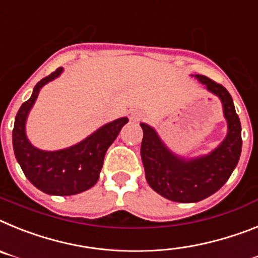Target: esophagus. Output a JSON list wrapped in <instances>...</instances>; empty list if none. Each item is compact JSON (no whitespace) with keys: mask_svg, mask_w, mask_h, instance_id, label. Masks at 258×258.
<instances>
[{"mask_svg":"<svg viewBox=\"0 0 258 258\" xmlns=\"http://www.w3.org/2000/svg\"><path fill=\"white\" fill-rule=\"evenodd\" d=\"M140 119H142V113L138 110L132 111L131 115H130V120H131L132 123H138Z\"/></svg>","mask_w":258,"mask_h":258,"instance_id":"obj_1","label":"esophagus"}]
</instances>
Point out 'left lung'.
I'll return each mask as SVG.
<instances>
[{
  "label": "left lung",
  "instance_id": "8db88e82",
  "mask_svg": "<svg viewBox=\"0 0 258 258\" xmlns=\"http://www.w3.org/2000/svg\"><path fill=\"white\" fill-rule=\"evenodd\" d=\"M195 78L222 102L227 135L216 149L204 156L184 158L170 151L153 127L140 123L144 132L140 153L148 184L176 203H197L216 194L231 176L241 153L240 119L231 95L207 76Z\"/></svg>",
  "mask_w": 258,
  "mask_h": 258
}]
</instances>
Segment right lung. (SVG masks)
<instances>
[{
  "label": "right lung",
  "mask_w": 258,
  "mask_h": 258,
  "mask_svg": "<svg viewBox=\"0 0 258 258\" xmlns=\"http://www.w3.org/2000/svg\"><path fill=\"white\" fill-rule=\"evenodd\" d=\"M62 73L63 69L59 67L40 80L30 100L21 106L15 116L13 148L24 175L36 188L48 195L71 196L87 191L97 183L107 148L113 144L128 118L123 116L106 123L84 140L64 149L42 151L33 147L26 134L28 114L42 87L57 79Z\"/></svg>",
  "instance_id": "right-lung-1"
}]
</instances>
